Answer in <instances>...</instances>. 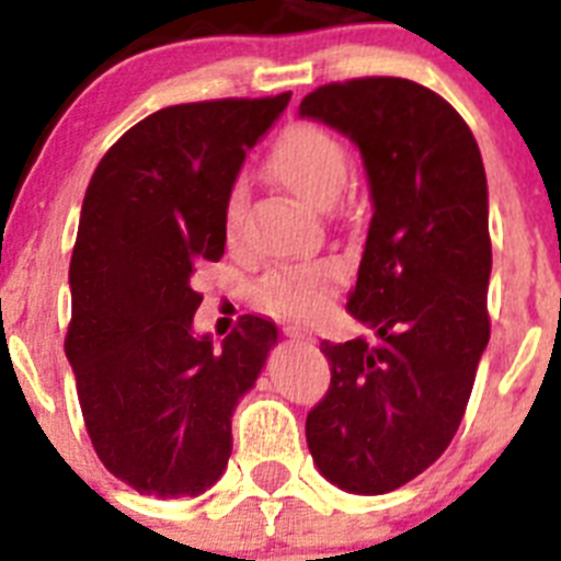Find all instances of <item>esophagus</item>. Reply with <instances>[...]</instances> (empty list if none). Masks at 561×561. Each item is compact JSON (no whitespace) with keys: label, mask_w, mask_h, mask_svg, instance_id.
<instances>
[{"label":"esophagus","mask_w":561,"mask_h":561,"mask_svg":"<svg viewBox=\"0 0 561 561\" xmlns=\"http://www.w3.org/2000/svg\"><path fill=\"white\" fill-rule=\"evenodd\" d=\"M286 336H291V340H311V331L300 329V325H289V329H286Z\"/></svg>","instance_id":"34e87169"}]
</instances>
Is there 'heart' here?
<instances>
[{"instance_id": "heart-1", "label": "heart", "mask_w": 561, "mask_h": 561, "mask_svg": "<svg viewBox=\"0 0 561 561\" xmlns=\"http://www.w3.org/2000/svg\"><path fill=\"white\" fill-rule=\"evenodd\" d=\"M266 171L309 205L329 207L348 182L351 157L331 131L314 123H295L270 148ZM238 213H241V199L238 193H232L225 207V225L230 232L238 221ZM340 277V264L329 257L277 264L257 280L255 297L264 309L306 320L325 309Z\"/></svg>"}]
</instances>
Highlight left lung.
Wrapping results in <instances>:
<instances>
[{
	"instance_id": "left-lung-1",
	"label": "left lung",
	"mask_w": 561,
	"mask_h": 561,
	"mask_svg": "<svg viewBox=\"0 0 561 561\" xmlns=\"http://www.w3.org/2000/svg\"><path fill=\"white\" fill-rule=\"evenodd\" d=\"M359 146L374 219L348 311L370 336L320 345L325 396L306 415L317 469L385 494L453 444L489 342V193L472 128L408 78H351L300 103Z\"/></svg>"
}]
</instances>
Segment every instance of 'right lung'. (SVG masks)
I'll return each instance as SVG.
<instances>
[{
	"mask_svg": "<svg viewBox=\"0 0 561 561\" xmlns=\"http://www.w3.org/2000/svg\"><path fill=\"white\" fill-rule=\"evenodd\" d=\"M291 92L148 114L98 162L69 261L64 351L83 424L114 478L153 497L210 489L232 453V410L277 342L244 314L221 348L193 336L199 261L225 255V207L247 148Z\"/></svg>",
	"mask_w": 561,
	"mask_h": 561,
	"instance_id": "right-lung-1",
	"label": "right lung"
}]
</instances>
